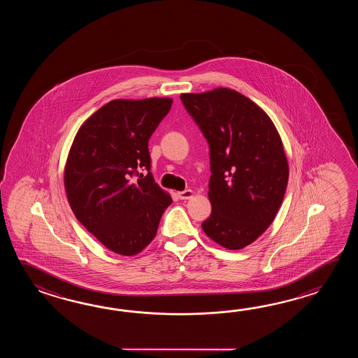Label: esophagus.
I'll list each match as a JSON object with an SVG mask.
<instances>
[{
	"mask_svg": "<svg viewBox=\"0 0 358 358\" xmlns=\"http://www.w3.org/2000/svg\"><path fill=\"white\" fill-rule=\"evenodd\" d=\"M193 194H194V192L192 189L182 190V192L178 193L180 199H189V198L193 197Z\"/></svg>",
	"mask_w": 358,
	"mask_h": 358,
	"instance_id": "34e87169",
	"label": "esophagus"
}]
</instances>
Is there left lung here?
Segmentation results:
<instances>
[{"mask_svg": "<svg viewBox=\"0 0 358 358\" xmlns=\"http://www.w3.org/2000/svg\"><path fill=\"white\" fill-rule=\"evenodd\" d=\"M182 105L210 145V217L206 236L228 250L253 243L274 221L285 194L289 165L270 116L230 88L182 93Z\"/></svg>", "mask_w": 358, "mask_h": 358, "instance_id": "1", "label": "left lung"}]
</instances>
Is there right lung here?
Returning a JSON list of instances; mask_svg holds the SVG:
<instances>
[{"mask_svg":"<svg viewBox=\"0 0 358 358\" xmlns=\"http://www.w3.org/2000/svg\"><path fill=\"white\" fill-rule=\"evenodd\" d=\"M171 103L168 97L113 99L82 124L70 147L64 169L69 205L84 228L117 255L143 251L173 202L150 173L148 152V139ZM139 168L148 174L138 173Z\"/></svg>","mask_w":358,"mask_h":358,"instance_id":"add662e5","label":"right lung"}]
</instances>
